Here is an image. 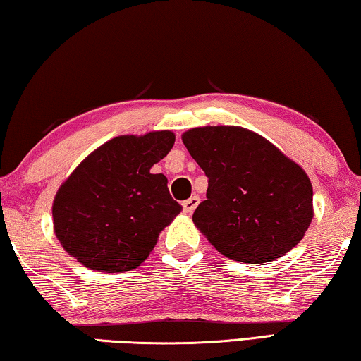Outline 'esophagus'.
<instances>
[{
    "instance_id": "1",
    "label": "esophagus",
    "mask_w": 361,
    "mask_h": 361,
    "mask_svg": "<svg viewBox=\"0 0 361 361\" xmlns=\"http://www.w3.org/2000/svg\"><path fill=\"white\" fill-rule=\"evenodd\" d=\"M198 203H200V198L197 195H193L188 200H185V202L182 203V207H184V213H187V214L193 213V209L198 207Z\"/></svg>"
}]
</instances>
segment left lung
<instances>
[{"instance_id": "obj_1", "label": "left lung", "mask_w": 361, "mask_h": 361, "mask_svg": "<svg viewBox=\"0 0 361 361\" xmlns=\"http://www.w3.org/2000/svg\"><path fill=\"white\" fill-rule=\"evenodd\" d=\"M182 142L208 177L193 223L216 250L259 264L302 240L313 219V187L300 166L243 127H195Z\"/></svg>"}]
</instances>
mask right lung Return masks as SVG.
<instances>
[{"mask_svg":"<svg viewBox=\"0 0 361 361\" xmlns=\"http://www.w3.org/2000/svg\"><path fill=\"white\" fill-rule=\"evenodd\" d=\"M169 130L111 138L77 166L54 197V234L66 252L99 273L145 262L182 207L164 174H152L171 152Z\"/></svg>","mask_w":361,"mask_h":361,"instance_id":"1","label":"right lung"}]
</instances>
